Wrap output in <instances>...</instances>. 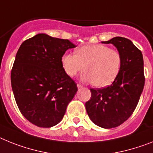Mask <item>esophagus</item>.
Returning <instances> with one entry per match:
<instances>
[{"mask_svg":"<svg viewBox=\"0 0 153 153\" xmlns=\"http://www.w3.org/2000/svg\"><path fill=\"white\" fill-rule=\"evenodd\" d=\"M77 87H78V88H82V85H81L80 83H78V84H77Z\"/></svg>","mask_w":153,"mask_h":153,"instance_id":"obj_1","label":"esophagus"}]
</instances>
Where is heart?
Masks as SVG:
<instances>
[{
    "mask_svg": "<svg viewBox=\"0 0 153 153\" xmlns=\"http://www.w3.org/2000/svg\"><path fill=\"white\" fill-rule=\"evenodd\" d=\"M62 66L70 77L86 69L83 80L105 87L115 80L121 66V56L117 50L103 44H89L79 47L75 53H65Z\"/></svg>",
    "mask_w": 153,
    "mask_h": 153,
    "instance_id": "b5f03b06",
    "label": "heart"
}]
</instances>
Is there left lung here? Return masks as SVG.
<instances>
[{"label":"left lung","instance_id":"1","mask_svg":"<svg viewBox=\"0 0 153 153\" xmlns=\"http://www.w3.org/2000/svg\"><path fill=\"white\" fill-rule=\"evenodd\" d=\"M102 43L116 47L121 66L110 86L90 88L91 98L85 108L92 122L108 129L123 124L135 110L144 88V62L141 51L130 39L117 36Z\"/></svg>","mask_w":153,"mask_h":153}]
</instances>
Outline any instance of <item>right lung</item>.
Listing matches in <instances>:
<instances>
[{"label": "right lung", "instance_id": "right-lung-1", "mask_svg": "<svg viewBox=\"0 0 153 153\" xmlns=\"http://www.w3.org/2000/svg\"><path fill=\"white\" fill-rule=\"evenodd\" d=\"M76 47L68 39L39 33L22 43L11 74L20 112L32 124L51 128L63 119L78 88L65 72L61 57Z\"/></svg>", "mask_w": 153, "mask_h": 153}]
</instances>
